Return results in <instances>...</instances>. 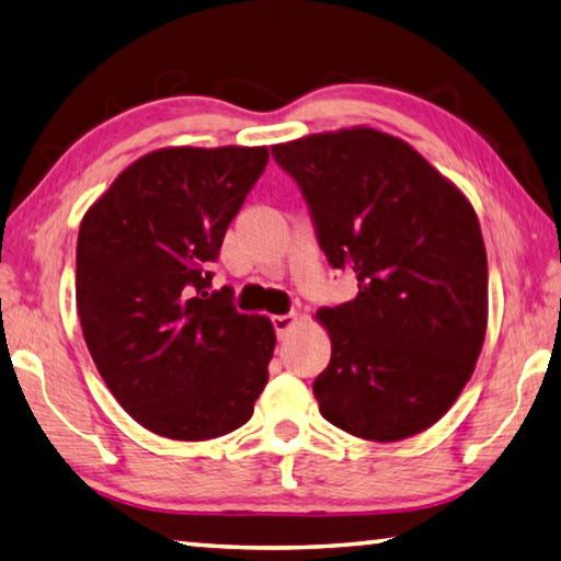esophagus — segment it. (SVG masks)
<instances>
[{
    "mask_svg": "<svg viewBox=\"0 0 561 561\" xmlns=\"http://www.w3.org/2000/svg\"><path fill=\"white\" fill-rule=\"evenodd\" d=\"M271 322H273V330H276V334H278V340H283V336L290 332V327L298 322V314H295V312L276 314V317H271Z\"/></svg>",
    "mask_w": 561,
    "mask_h": 561,
    "instance_id": "esophagus-1",
    "label": "esophagus"
}]
</instances>
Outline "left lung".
I'll list each match as a JSON object with an SVG mask.
<instances>
[{"label":"left lung","mask_w":561,"mask_h":561,"mask_svg":"<svg viewBox=\"0 0 561 561\" xmlns=\"http://www.w3.org/2000/svg\"><path fill=\"white\" fill-rule=\"evenodd\" d=\"M332 268L354 300L320 308L332 340L314 378L322 415L348 435L398 442L445 415L473 374L489 320V263L467 197L405 141L342 129L278 144Z\"/></svg>","instance_id":"8db88e82"}]
</instances>
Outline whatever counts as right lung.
<instances>
[{"instance_id":"1","label":"right lung","mask_w":561,"mask_h":561,"mask_svg":"<svg viewBox=\"0 0 561 561\" xmlns=\"http://www.w3.org/2000/svg\"><path fill=\"white\" fill-rule=\"evenodd\" d=\"M266 163V146L153 151L82 217L84 344L119 405L161 437L227 435L268 383L271 320L241 314L209 271Z\"/></svg>"}]
</instances>
